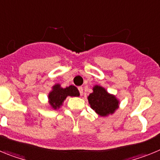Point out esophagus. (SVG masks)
Returning <instances> with one entry per match:
<instances>
[{"label": "esophagus", "mask_w": 160, "mask_h": 160, "mask_svg": "<svg viewBox=\"0 0 160 160\" xmlns=\"http://www.w3.org/2000/svg\"><path fill=\"white\" fill-rule=\"evenodd\" d=\"M78 90H79V93H80V94L81 95H82L83 94V88L82 87H78Z\"/></svg>", "instance_id": "esophagus-1"}]
</instances>
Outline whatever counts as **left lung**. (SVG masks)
<instances>
[{
    "label": "left lung",
    "instance_id": "obj_1",
    "mask_svg": "<svg viewBox=\"0 0 160 160\" xmlns=\"http://www.w3.org/2000/svg\"><path fill=\"white\" fill-rule=\"evenodd\" d=\"M88 102L90 107L103 117L114 114L119 103L115 96L109 94L105 88L98 85L93 87V93L88 96Z\"/></svg>",
    "mask_w": 160,
    "mask_h": 160
}]
</instances>
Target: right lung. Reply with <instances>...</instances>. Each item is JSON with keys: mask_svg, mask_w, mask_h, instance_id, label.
<instances>
[{"mask_svg": "<svg viewBox=\"0 0 160 160\" xmlns=\"http://www.w3.org/2000/svg\"><path fill=\"white\" fill-rule=\"evenodd\" d=\"M80 95L78 90L74 86H70L66 88L61 87L60 84H56L52 87V90L48 95L49 103L50 107L54 110H57L62 105L63 102L67 96L78 97Z\"/></svg>", "mask_w": 160, "mask_h": 160, "instance_id": "right-lung-1", "label": "right lung"}]
</instances>
